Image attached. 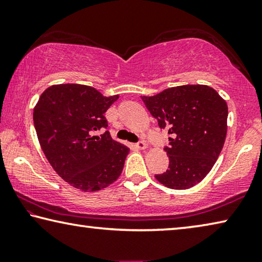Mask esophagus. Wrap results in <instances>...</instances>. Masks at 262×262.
Masks as SVG:
<instances>
[{"label": "esophagus", "instance_id": "1", "mask_svg": "<svg viewBox=\"0 0 262 262\" xmlns=\"http://www.w3.org/2000/svg\"><path fill=\"white\" fill-rule=\"evenodd\" d=\"M134 147L136 148V149H144V148L147 147V144L144 143L143 141H139V142L134 143Z\"/></svg>", "mask_w": 262, "mask_h": 262}]
</instances>
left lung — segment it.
Returning <instances> with one entry per match:
<instances>
[{"instance_id":"obj_1","label":"left lung","mask_w":262,"mask_h":262,"mask_svg":"<svg viewBox=\"0 0 262 262\" xmlns=\"http://www.w3.org/2000/svg\"><path fill=\"white\" fill-rule=\"evenodd\" d=\"M169 146V166L155 178L171 189H188L204 180L224 147L227 133L226 101L208 85L187 84L168 88L154 96H141Z\"/></svg>"}]
</instances>
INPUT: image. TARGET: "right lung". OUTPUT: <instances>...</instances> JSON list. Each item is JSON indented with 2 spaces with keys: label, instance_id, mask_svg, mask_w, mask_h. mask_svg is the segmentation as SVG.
<instances>
[{
  "label": "right lung",
  "instance_id": "right-lung-1",
  "mask_svg": "<svg viewBox=\"0 0 262 262\" xmlns=\"http://www.w3.org/2000/svg\"><path fill=\"white\" fill-rule=\"evenodd\" d=\"M119 95L103 96L83 84L52 85L34 109L38 142L54 170L83 192H96L118 180L129 148L112 139L104 116Z\"/></svg>",
  "mask_w": 262,
  "mask_h": 262
}]
</instances>
